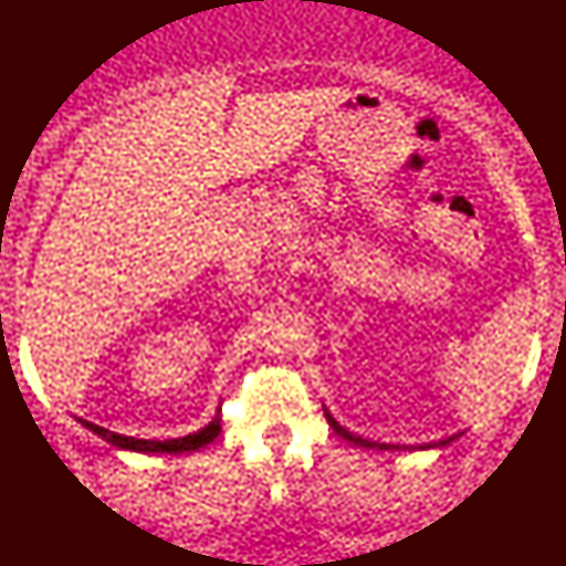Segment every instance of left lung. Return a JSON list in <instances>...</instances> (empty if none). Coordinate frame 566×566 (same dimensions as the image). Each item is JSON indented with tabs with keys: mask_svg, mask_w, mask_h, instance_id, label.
Masks as SVG:
<instances>
[{
	"mask_svg": "<svg viewBox=\"0 0 566 566\" xmlns=\"http://www.w3.org/2000/svg\"><path fill=\"white\" fill-rule=\"evenodd\" d=\"M326 420H328V426H332V428H334V431L342 436V439L353 441V443H357V447H368V449H389V447H386V443H376V441L360 439V436H353V433H349V431H347V428H342L339 423H336V420H334V418H332V415H328V412H326ZM449 441H454V439H452V436H449V439H443V441H439V443H428V447H447V443H449ZM423 449H426V447H423Z\"/></svg>",
	"mask_w": 566,
	"mask_h": 566,
	"instance_id": "8db88e82",
	"label": "left lung"
}]
</instances>
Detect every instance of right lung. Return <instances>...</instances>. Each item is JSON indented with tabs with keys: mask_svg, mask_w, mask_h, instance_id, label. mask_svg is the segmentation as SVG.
<instances>
[{
	"mask_svg": "<svg viewBox=\"0 0 566 566\" xmlns=\"http://www.w3.org/2000/svg\"><path fill=\"white\" fill-rule=\"evenodd\" d=\"M81 423L88 428V431H93L96 436H102L104 441H109L112 447L130 449V452H167V454L196 452V449L206 447V443H211L221 433L219 415L211 420L209 426L200 428L198 433L182 436V439H167V441H146V439H133V436H119V433H114V431H106V428L96 426V423H88V420H81Z\"/></svg>",
	"mask_w": 566,
	"mask_h": 566,
	"instance_id": "right-lung-1",
	"label": "right lung"
}]
</instances>
